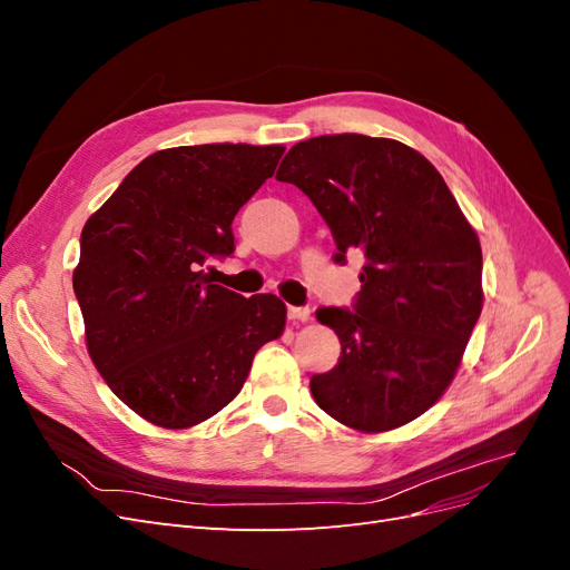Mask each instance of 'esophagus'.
<instances>
[{
  "mask_svg": "<svg viewBox=\"0 0 570 570\" xmlns=\"http://www.w3.org/2000/svg\"><path fill=\"white\" fill-rule=\"evenodd\" d=\"M287 316H289V321H295V323H306L308 318H312V312H308L306 306H289Z\"/></svg>",
  "mask_w": 570,
  "mask_h": 570,
  "instance_id": "34e87169",
  "label": "esophagus"
}]
</instances>
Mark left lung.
I'll return each instance as SVG.
<instances>
[{"label":"left lung","mask_w":570,"mask_h":570,"mask_svg":"<svg viewBox=\"0 0 570 570\" xmlns=\"http://www.w3.org/2000/svg\"><path fill=\"white\" fill-rule=\"evenodd\" d=\"M275 178L314 202L335 262L366 258L354 312L316 314L342 344L340 364L312 377L316 404L358 433L419 419L452 385L482 312L478 233L438 168L390 137H312Z\"/></svg>","instance_id":"obj_1"}]
</instances>
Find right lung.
Returning a JSON list of instances; mask_svg holds the SVG:
<instances>
[{
  "mask_svg": "<svg viewBox=\"0 0 570 570\" xmlns=\"http://www.w3.org/2000/svg\"><path fill=\"white\" fill-rule=\"evenodd\" d=\"M283 145L154 151L88 218L73 289L85 344L111 392L145 421L185 430L243 390L254 354L285 331L275 295L209 281L235 252L233 218L275 174Z\"/></svg>",
  "mask_w": 570,
  "mask_h": 570,
  "instance_id": "add662e5",
  "label": "right lung"
}]
</instances>
